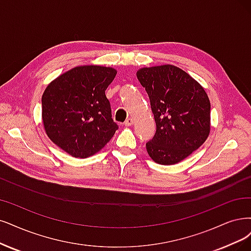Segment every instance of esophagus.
Segmentation results:
<instances>
[{
    "label": "esophagus",
    "mask_w": 251,
    "mask_h": 251,
    "mask_svg": "<svg viewBox=\"0 0 251 251\" xmlns=\"http://www.w3.org/2000/svg\"><path fill=\"white\" fill-rule=\"evenodd\" d=\"M133 119L132 118H128L126 121H125V126H131V125H133Z\"/></svg>",
    "instance_id": "1"
}]
</instances>
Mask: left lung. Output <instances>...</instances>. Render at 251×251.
Wrapping results in <instances>:
<instances>
[{
	"label": "left lung",
	"instance_id": "left-lung-1",
	"mask_svg": "<svg viewBox=\"0 0 251 251\" xmlns=\"http://www.w3.org/2000/svg\"><path fill=\"white\" fill-rule=\"evenodd\" d=\"M146 89L156 133L146 144L156 163L176 164L206 142L211 128L207 93L187 72L174 65L144 67L136 72Z\"/></svg>",
	"mask_w": 251,
	"mask_h": 251
}]
</instances>
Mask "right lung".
I'll use <instances>...</instances> for the list:
<instances>
[{
  "label": "right lung",
  "instance_id": "1",
  "mask_svg": "<svg viewBox=\"0 0 251 251\" xmlns=\"http://www.w3.org/2000/svg\"><path fill=\"white\" fill-rule=\"evenodd\" d=\"M117 70L98 65L74 67L46 87L42 95V121L50 140L73 157L87 158L114 136L105 90Z\"/></svg>",
  "mask_w": 251,
  "mask_h": 251
}]
</instances>
